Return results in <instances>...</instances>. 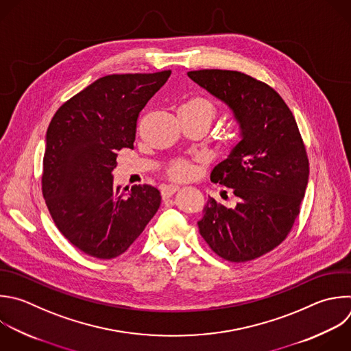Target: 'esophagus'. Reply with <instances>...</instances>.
<instances>
[{
	"mask_svg": "<svg viewBox=\"0 0 351 351\" xmlns=\"http://www.w3.org/2000/svg\"><path fill=\"white\" fill-rule=\"evenodd\" d=\"M178 190H179V187H175V186H164V187L161 189V197H162V199L171 198Z\"/></svg>",
	"mask_w": 351,
	"mask_h": 351,
	"instance_id": "1",
	"label": "esophagus"
}]
</instances>
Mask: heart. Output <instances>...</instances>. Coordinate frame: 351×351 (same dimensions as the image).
<instances>
[{"instance_id":"heart-1","label":"heart","mask_w":351,"mask_h":351,"mask_svg":"<svg viewBox=\"0 0 351 351\" xmlns=\"http://www.w3.org/2000/svg\"><path fill=\"white\" fill-rule=\"evenodd\" d=\"M178 117L180 121H191L199 124L208 130L216 117L215 104L205 96H189L180 101L178 106ZM241 135L239 131H234L230 135H226L223 142L228 150L236 149ZM191 173V168L186 161H175L167 169V175L171 180L182 182L186 180Z\"/></svg>"}]
</instances>
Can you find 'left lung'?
<instances>
[{
	"label": "left lung",
	"mask_w": 351,
	"mask_h": 351,
	"mask_svg": "<svg viewBox=\"0 0 351 351\" xmlns=\"http://www.w3.org/2000/svg\"><path fill=\"white\" fill-rule=\"evenodd\" d=\"M187 75L226 103L241 130L237 147L210 172L234 205L209 198L199 234L224 261L258 259L287 239L307 187L308 158L295 117L270 85L248 74L210 69Z\"/></svg>",
	"instance_id": "obj_1"
}]
</instances>
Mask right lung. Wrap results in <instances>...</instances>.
Wrapping results in <instances>:
<instances>
[{
  "label": "right lung",
  "mask_w": 351,
  "mask_h": 351,
  "mask_svg": "<svg viewBox=\"0 0 351 351\" xmlns=\"http://www.w3.org/2000/svg\"><path fill=\"white\" fill-rule=\"evenodd\" d=\"M171 70L111 74L63 103L47 131L43 194L62 234L96 259L123 255L156 215L160 191L112 184L117 152L134 149L139 112Z\"/></svg>",
  "instance_id": "1"
}]
</instances>
